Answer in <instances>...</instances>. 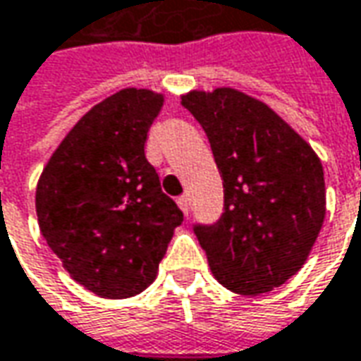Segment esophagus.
Here are the masks:
<instances>
[{"instance_id": "obj_1", "label": "esophagus", "mask_w": 361, "mask_h": 361, "mask_svg": "<svg viewBox=\"0 0 361 361\" xmlns=\"http://www.w3.org/2000/svg\"><path fill=\"white\" fill-rule=\"evenodd\" d=\"M178 205H180V209L188 216V212H190V197L188 195H180L178 197Z\"/></svg>"}]
</instances>
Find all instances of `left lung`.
<instances>
[{
    "mask_svg": "<svg viewBox=\"0 0 361 361\" xmlns=\"http://www.w3.org/2000/svg\"><path fill=\"white\" fill-rule=\"evenodd\" d=\"M181 106L200 121L224 180V214L195 224L216 280L259 295L304 266L326 218L322 161L266 104L231 87L190 92Z\"/></svg>",
    "mask_w": 361,
    "mask_h": 361,
    "instance_id": "8db88e82",
    "label": "left lung"
}]
</instances>
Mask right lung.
<instances>
[{"mask_svg":"<svg viewBox=\"0 0 361 361\" xmlns=\"http://www.w3.org/2000/svg\"><path fill=\"white\" fill-rule=\"evenodd\" d=\"M164 95L128 87L92 107L59 143L35 192L39 230L73 280L123 300L156 280L183 221L145 159Z\"/></svg>","mask_w":361,"mask_h":361,"instance_id":"right-lung-1","label":"right lung"}]
</instances>
